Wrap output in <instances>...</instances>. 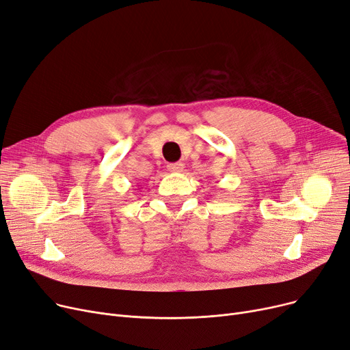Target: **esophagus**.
I'll use <instances>...</instances> for the list:
<instances>
[{"instance_id":"34e87169","label":"esophagus","mask_w":350,"mask_h":350,"mask_svg":"<svg viewBox=\"0 0 350 350\" xmlns=\"http://www.w3.org/2000/svg\"><path fill=\"white\" fill-rule=\"evenodd\" d=\"M166 168H168V171H170V172H174V174H179V172L184 171V163H182V162H174V163H168V166H166Z\"/></svg>"}]
</instances>
